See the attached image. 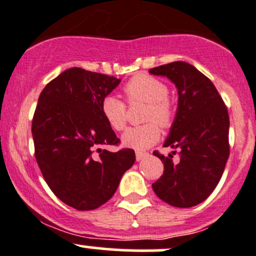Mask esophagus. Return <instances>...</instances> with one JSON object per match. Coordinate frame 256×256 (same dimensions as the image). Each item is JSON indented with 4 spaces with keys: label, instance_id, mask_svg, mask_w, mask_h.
<instances>
[{
    "label": "esophagus",
    "instance_id": "obj_1",
    "mask_svg": "<svg viewBox=\"0 0 256 256\" xmlns=\"http://www.w3.org/2000/svg\"><path fill=\"white\" fill-rule=\"evenodd\" d=\"M146 156H147V152L136 151V160H138V161H141V160L144 158Z\"/></svg>",
    "mask_w": 256,
    "mask_h": 256
}]
</instances>
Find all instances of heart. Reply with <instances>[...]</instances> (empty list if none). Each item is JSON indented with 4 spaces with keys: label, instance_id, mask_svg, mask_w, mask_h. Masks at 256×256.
Listing matches in <instances>:
<instances>
[{
    "label": "heart",
    "instance_id": "obj_1",
    "mask_svg": "<svg viewBox=\"0 0 256 256\" xmlns=\"http://www.w3.org/2000/svg\"><path fill=\"white\" fill-rule=\"evenodd\" d=\"M122 90L130 105L146 102L142 114L144 124L128 128L124 134V146L138 151L148 148L158 141L161 135L158 125L164 128H171L176 118V108L168 98V86L148 74H138L124 85ZM100 112L112 130L122 131L126 128L128 108L118 98L105 96L100 104Z\"/></svg>",
    "mask_w": 256,
    "mask_h": 256
}]
</instances>
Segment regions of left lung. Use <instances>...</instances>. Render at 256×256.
Returning a JSON list of instances; mask_svg holds the SVG:
<instances>
[{
  "instance_id": "obj_1",
  "label": "left lung",
  "mask_w": 256,
  "mask_h": 256,
  "mask_svg": "<svg viewBox=\"0 0 256 256\" xmlns=\"http://www.w3.org/2000/svg\"><path fill=\"white\" fill-rule=\"evenodd\" d=\"M154 76L171 79L178 90V109L164 147L178 148L164 156V174L152 184L164 202L178 208L200 204L216 187L228 161L229 114L210 79L186 62H174L150 69Z\"/></svg>"
}]
</instances>
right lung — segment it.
Wrapping results in <instances>:
<instances>
[{
  "instance_id": "1",
  "label": "right lung",
  "mask_w": 256,
  "mask_h": 256,
  "mask_svg": "<svg viewBox=\"0 0 256 256\" xmlns=\"http://www.w3.org/2000/svg\"><path fill=\"white\" fill-rule=\"evenodd\" d=\"M118 82L76 66L50 80L38 98L32 120L36 161L52 192L78 210L106 203L136 160L132 148H100L120 144L100 112Z\"/></svg>"
}]
</instances>
